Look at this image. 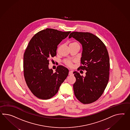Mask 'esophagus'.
<instances>
[{
    "instance_id": "34e87169",
    "label": "esophagus",
    "mask_w": 130,
    "mask_h": 130,
    "mask_svg": "<svg viewBox=\"0 0 130 130\" xmlns=\"http://www.w3.org/2000/svg\"><path fill=\"white\" fill-rule=\"evenodd\" d=\"M69 75H73V72H72V71H70V72H69Z\"/></svg>"
}]
</instances>
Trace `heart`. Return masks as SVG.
Returning <instances> with one entry per match:
<instances>
[{
	"mask_svg": "<svg viewBox=\"0 0 130 130\" xmlns=\"http://www.w3.org/2000/svg\"><path fill=\"white\" fill-rule=\"evenodd\" d=\"M75 43H77L74 42H73V43H71L70 44ZM65 63L67 64V66H69V67H72V63H71V61H69V60H66V61H65Z\"/></svg>",
	"mask_w": 130,
	"mask_h": 130,
	"instance_id": "heart-1",
	"label": "heart"
}]
</instances>
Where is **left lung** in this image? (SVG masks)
<instances>
[{
    "instance_id": "left-lung-1",
    "label": "left lung",
    "mask_w": 130,
    "mask_h": 130,
    "mask_svg": "<svg viewBox=\"0 0 130 130\" xmlns=\"http://www.w3.org/2000/svg\"><path fill=\"white\" fill-rule=\"evenodd\" d=\"M82 45L81 64L79 70H86V76L74 72V95L84 104L93 103L102 95L109 80L110 62L107 47L98 37L90 32L74 31L70 34Z\"/></svg>"
}]
</instances>
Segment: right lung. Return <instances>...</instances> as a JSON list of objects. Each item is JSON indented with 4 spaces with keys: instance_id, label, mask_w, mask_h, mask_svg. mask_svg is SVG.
I'll return each instance as SVG.
<instances>
[{
    "instance_id": "obj_1",
    "label": "right lung",
    "mask_w": 130,
    "mask_h": 130,
    "mask_svg": "<svg viewBox=\"0 0 130 130\" xmlns=\"http://www.w3.org/2000/svg\"><path fill=\"white\" fill-rule=\"evenodd\" d=\"M71 31L47 28L35 34L23 56V73L27 85L34 96L48 100L58 92L69 70L58 66L56 72L49 69L50 59L57 55V45Z\"/></svg>"
}]
</instances>
